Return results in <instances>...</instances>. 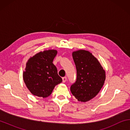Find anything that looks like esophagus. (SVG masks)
<instances>
[{"label":"esophagus","mask_w":130,"mask_h":130,"mask_svg":"<svg viewBox=\"0 0 130 130\" xmlns=\"http://www.w3.org/2000/svg\"><path fill=\"white\" fill-rule=\"evenodd\" d=\"M62 82L63 83H65L66 81H67V77H62Z\"/></svg>","instance_id":"34e87169"}]
</instances>
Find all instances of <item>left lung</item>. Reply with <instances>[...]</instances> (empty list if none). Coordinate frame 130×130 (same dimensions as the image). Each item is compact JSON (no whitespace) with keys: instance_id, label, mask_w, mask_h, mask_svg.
<instances>
[{"instance_id":"1","label":"left lung","mask_w":130,"mask_h":130,"mask_svg":"<svg viewBox=\"0 0 130 130\" xmlns=\"http://www.w3.org/2000/svg\"><path fill=\"white\" fill-rule=\"evenodd\" d=\"M72 56L76 67L77 79L70 87V91L79 102H87L102 88L105 72L98 59L87 50L73 52Z\"/></svg>"}]
</instances>
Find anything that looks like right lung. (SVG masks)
Here are the masks:
<instances>
[{
	"instance_id": "obj_1",
	"label": "right lung",
	"mask_w": 130,
	"mask_h": 130,
	"mask_svg": "<svg viewBox=\"0 0 130 130\" xmlns=\"http://www.w3.org/2000/svg\"><path fill=\"white\" fill-rule=\"evenodd\" d=\"M56 50L40 52L28 59L23 78L26 87L33 95L47 98L54 87L62 82L56 66L53 63Z\"/></svg>"
}]
</instances>
